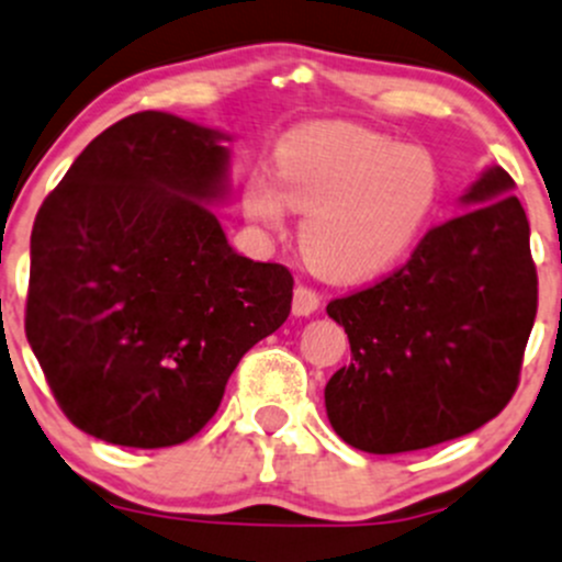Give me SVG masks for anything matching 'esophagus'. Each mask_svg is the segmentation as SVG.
<instances>
[{
	"mask_svg": "<svg viewBox=\"0 0 562 562\" xmlns=\"http://www.w3.org/2000/svg\"><path fill=\"white\" fill-rule=\"evenodd\" d=\"M321 307V296L307 285L293 288V315H310Z\"/></svg>",
	"mask_w": 562,
	"mask_h": 562,
	"instance_id": "34e87169",
	"label": "esophagus"
}]
</instances>
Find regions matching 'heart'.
Returning <instances> with one entry per match:
<instances>
[{"label":"heart","mask_w":562,"mask_h":562,"mask_svg":"<svg viewBox=\"0 0 562 562\" xmlns=\"http://www.w3.org/2000/svg\"><path fill=\"white\" fill-rule=\"evenodd\" d=\"M269 176H249L244 211L277 227L302 211L299 249L318 277L359 282L401 260L431 216L439 170L423 148L351 123H310L277 145Z\"/></svg>","instance_id":"1"}]
</instances>
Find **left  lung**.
Here are the masks:
<instances>
[{
	"label": "left lung",
	"instance_id": "1",
	"mask_svg": "<svg viewBox=\"0 0 562 562\" xmlns=\"http://www.w3.org/2000/svg\"><path fill=\"white\" fill-rule=\"evenodd\" d=\"M492 167L464 211L419 238L375 285L331 299L351 362L326 384L337 437L375 456L450 442L497 417L519 386L538 310L530 222Z\"/></svg>",
	"mask_w": 562,
	"mask_h": 562
}]
</instances>
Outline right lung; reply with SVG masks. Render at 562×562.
<instances>
[{
	"label": "right lung",
	"mask_w": 562,
	"mask_h": 562,
	"mask_svg": "<svg viewBox=\"0 0 562 562\" xmlns=\"http://www.w3.org/2000/svg\"><path fill=\"white\" fill-rule=\"evenodd\" d=\"M220 139L176 114H128L35 216L26 340L65 417L103 442L192 439L291 313V271L233 252L209 209L225 194Z\"/></svg>",
	"instance_id": "obj_1"
}]
</instances>
